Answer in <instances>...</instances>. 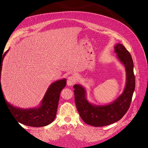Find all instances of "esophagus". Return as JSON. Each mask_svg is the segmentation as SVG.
Here are the masks:
<instances>
[{
    "instance_id": "1",
    "label": "esophagus",
    "mask_w": 148,
    "mask_h": 148,
    "mask_svg": "<svg viewBox=\"0 0 148 148\" xmlns=\"http://www.w3.org/2000/svg\"><path fill=\"white\" fill-rule=\"evenodd\" d=\"M75 77L74 76H70V77H68V78H67V85L70 86H73L75 82Z\"/></svg>"
}]
</instances>
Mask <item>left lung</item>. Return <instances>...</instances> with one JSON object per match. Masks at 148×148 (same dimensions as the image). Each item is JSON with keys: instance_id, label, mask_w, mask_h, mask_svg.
<instances>
[{"instance_id": "1", "label": "left lung", "mask_w": 148, "mask_h": 148, "mask_svg": "<svg viewBox=\"0 0 148 148\" xmlns=\"http://www.w3.org/2000/svg\"><path fill=\"white\" fill-rule=\"evenodd\" d=\"M116 57L122 64L126 72V83L122 93L107 104H95L89 102L87 92L83 86H73L75 101L80 117L84 122L93 127H104L117 122L126 114L130 106L135 88V78L133 72V62L130 52L122 44L114 46Z\"/></svg>"}]
</instances>
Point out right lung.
<instances>
[{
  "label": "right lung",
  "instance_id": "1",
  "mask_svg": "<svg viewBox=\"0 0 148 148\" xmlns=\"http://www.w3.org/2000/svg\"><path fill=\"white\" fill-rule=\"evenodd\" d=\"M8 51L9 49L5 52L2 58H0V99L2 95L13 117L21 124L30 127H41L51 123L56 118L60 95L61 91L66 86V79L57 80L51 83L37 107L23 109L13 106L5 99L1 84L2 62Z\"/></svg>",
  "mask_w": 148,
  "mask_h": 148
}]
</instances>
